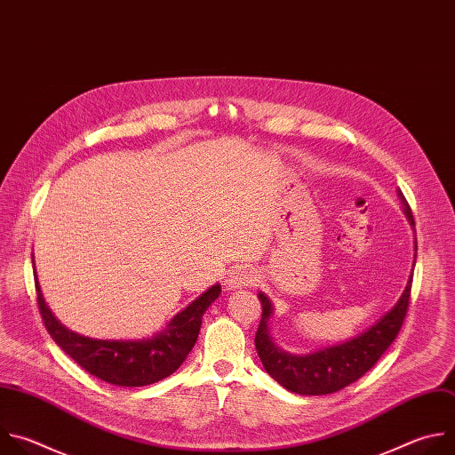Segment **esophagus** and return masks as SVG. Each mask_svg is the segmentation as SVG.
I'll return each mask as SVG.
<instances>
[{
    "instance_id": "obj_1",
    "label": "esophagus",
    "mask_w": 455,
    "mask_h": 455,
    "mask_svg": "<svg viewBox=\"0 0 455 455\" xmlns=\"http://www.w3.org/2000/svg\"><path fill=\"white\" fill-rule=\"evenodd\" d=\"M254 283H256V272L249 267H240V268L233 270L231 276L226 282L228 289H231V291L247 289V287H252Z\"/></svg>"
}]
</instances>
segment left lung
<instances>
[{
	"mask_svg": "<svg viewBox=\"0 0 455 455\" xmlns=\"http://www.w3.org/2000/svg\"><path fill=\"white\" fill-rule=\"evenodd\" d=\"M398 197L409 224L414 228L412 212L400 190ZM414 249L418 247L414 245ZM411 285L412 272L395 307L362 333L303 355L289 353L272 340L270 319L275 315V307L263 292H258V299L261 301V321L254 337V346L265 371L285 389L305 396L331 395L347 387L362 375H366L396 339L407 314Z\"/></svg>",
	"mask_w": 455,
	"mask_h": 455,
	"instance_id": "1",
	"label": "left lung"
}]
</instances>
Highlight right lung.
<instances>
[{"mask_svg":"<svg viewBox=\"0 0 455 455\" xmlns=\"http://www.w3.org/2000/svg\"><path fill=\"white\" fill-rule=\"evenodd\" d=\"M32 263L36 267L34 256ZM36 289L39 312L52 339L80 368L93 377L122 387H143L170 377L187 360L201 331L203 315L220 296V283L212 285L187 308L177 312L152 337L134 340L91 339L66 328L46 305L37 272Z\"/></svg>","mask_w":455,"mask_h":455,"instance_id":"right-lung-1","label":"right lung"}]
</instances>
